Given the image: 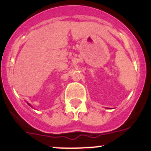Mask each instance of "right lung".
I'll list each match as a JSON object with an SVG mask.
<instances>
[{
	"mask_svg": "<svg viewBox=\"0 0 151 151\" xmlns=\"http://www.w3.org/2000/svg\"><path fill=\"white\" fill-rule=\"evenodd\" d=\"M27 104H29V106H31V105H30V104H29V103H27Z\"/></svg>",
	"mask_w": 151,
	"mask_h": 151,
	"instance_id": "right-lung-1",
	"label": "right lung"
}]
</instances>
